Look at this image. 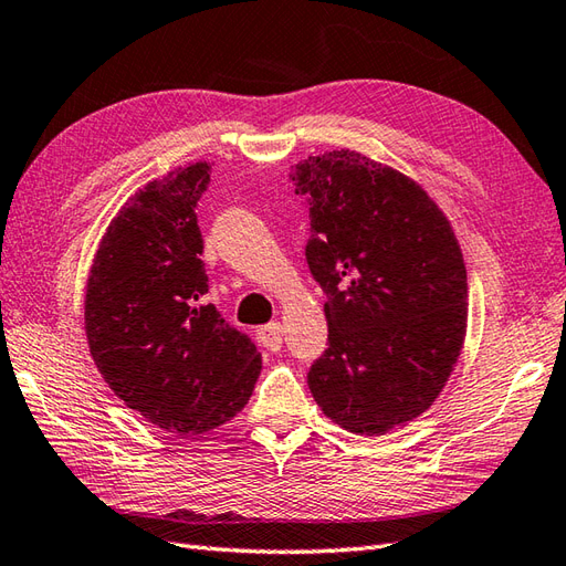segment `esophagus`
<instances>
[{
  "label": "esophagus",
  "mask_w": 566,
  "mask_h": 566,
  "mask_svg": "<svg viewBox=\"0 0 566 566\" xmlns=\"http://www.w3.org/2000/svg\"><path fill=\"white\" fill-rule=\"evenodd\" d=\"M258 343L268 352H280L282 347V325L280 323H268L258 331Z\"/></svg>",
  "instance_id": "1"
}]
</instances>
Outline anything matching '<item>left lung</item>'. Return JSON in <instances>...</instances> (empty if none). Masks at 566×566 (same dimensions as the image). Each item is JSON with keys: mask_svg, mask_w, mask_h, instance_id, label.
<instances>
[{"mask_svg": "<svg viewBox=\"0 0 566 566\" xmlns=\"http://www.w3.org/2000/svg\"><path fill=\"white\" fill-rule=\"evenodd\" d=\"M289 180L308 212V270L327 296V349L308 388L339 427L378 437L422 415L461 354V248L415 180L364 154L308 156Z\"/></svg>", "mask_w": 566, "mask_h": 566, "instance_id": "left-lung-1", "label": "left lung"}]
</instances>
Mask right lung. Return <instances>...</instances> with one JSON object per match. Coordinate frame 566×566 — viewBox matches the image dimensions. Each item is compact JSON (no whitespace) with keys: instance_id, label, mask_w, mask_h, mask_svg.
I'll return each mask as SVG.
<instances>
[{"instance_id":"1","label":"right lung","mask_w":566,"mask_h":566,"mask_svg":"<svg viewBox=\"0 0 566 566\" xmlns=\"http://www.w3.org/2000/svg\"><path fill=\"white\" fill-rule=\"evenodd\" d=\"M209 164L151 180L105 231L86 284V337L101 376L127 407L190 437L243 410L262 357L207 304L195 207Z\"/></svg>"}]
</instances>
